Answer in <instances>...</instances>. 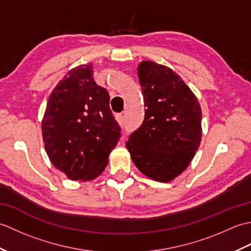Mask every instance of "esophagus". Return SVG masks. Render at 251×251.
<instances>
[{"mask_svg": "<svg viewBox=\"0 0 251 251\" xmlns=\"http://www.w3.org/2000/svg\"><path fill=\"white\" fill-rule=\"evenodd\" d=\"M116 120H117V122H119V124L121 126H124L125 125V119H124V116H123V115H117L116 116Z\"/></svg>", "mask_w": 251, "mask_h": 251, "instance_id": "1", "label": "esophagus"}]
</instances>
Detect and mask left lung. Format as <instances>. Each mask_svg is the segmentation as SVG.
<instances>
[{
	"label": "left lung",
	"instance_id": "left-lung-1",
	"mask_svg": "<svg viewBox=\"0 0 251 251\" xmlns=\"http://www.w3.org/2000/svg\"><path fill=\"white\" fill-rule=\"evenodd\" d=\"M138 77L147 109L126 148L143 175L169 182L188 167L201 145V105L182 78L166 66L142 61Z\"/></svg>",
	"mask_w": 251,
	"mask_h": 251
}]
</instances>
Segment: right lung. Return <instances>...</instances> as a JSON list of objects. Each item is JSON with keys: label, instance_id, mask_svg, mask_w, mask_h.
<instances>
[{"label": "right lung", "instance_id": "obj_1", "mask_svg": "<svg viewBox=\"0 0 251 251\" xmlns=\"http://www.w3.org/2000/svg\"><path fill=\"white\" fill-rule=\"evenodd\" d=\"M109 102L108 90L95 82L92 65L72 69L52 89L42 136L51 164L69 179L93 180L108 164L122 130Z\"/></svg>", "mask_w": 251, "mask_h": 251}]
</instances>
